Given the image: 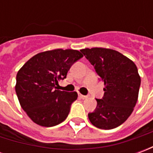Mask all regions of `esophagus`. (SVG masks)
<instances>
[{
  "mask_svg": "<svg viewBox=\"0 0 153 153\" xmlns=\"http://www.w3.org/2000/svg\"><path fill=\"white\" fill-rule=\"evenodd\" d=\"M79 98H81V99H85V98H87V96H84V95L81 94V93H79Z\"/></svg>",
  "mask_w": 153,
  "mask_h": 153,
  "instance_id": "1",
  "label": "esophagus"
}]
</instances>
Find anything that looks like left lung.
Here are the masks:
<instances>
[{"mask_svg":"<svg viewBox=\"0 0 153 153\" xmlns=\"http://www.w3.org/2000/svg\"><path fill=\"white\" fill-rule=\"evenodd\" d=\"M80 51L85 56L104 83L102 99H96V110L88 114L97 128L111 129L128 118L137 103L141 78L136 65L119 51L93 47Z\"/></svg>","mask_w":153,"mask_h":153,"instance_id":"obj_1","label":"left lung"}]
</instances>
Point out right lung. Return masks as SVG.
Masks as SVG:
<instances>
[{
	"instance_id": "1",
	"label": "right lung",
	"mask_w": 153,
	"mask_h": 153,
	"mask_svg": "<svg viewBox=\"0 0 153 153\" xmlns=\"http://www.w3.org/2000/svg\"><path fill=\"white\" fill-rule=\"evenodd\" d=\"M83 56L72 49L47 51L33 56L19 70L15 84L19 102L37 125L51 127L66 119L78 93L56 90V85Z\"/></svg>"
}]
</instances>
